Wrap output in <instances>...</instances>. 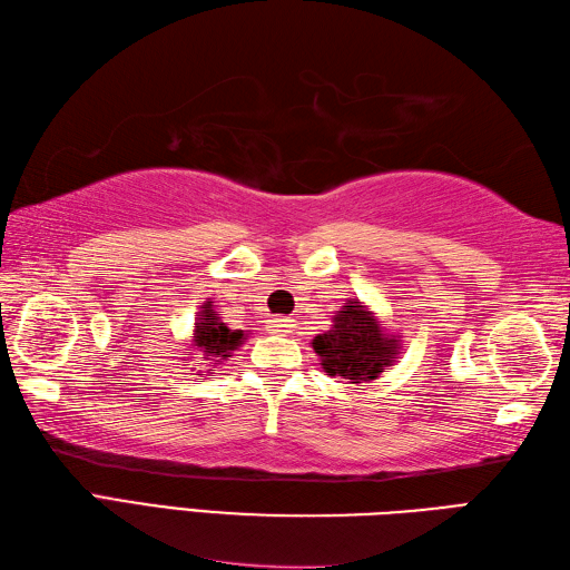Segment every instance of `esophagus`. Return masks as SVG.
<instances>
[{
	"label": "esophagus",
	"mask_w": 570,
	"mask_h": 570,
	"mask_svg": "<svg viewBox=\"0 0 570 570\" xmlns=\"http://www.w3.org/2000/svg\"><path fill=\"white\" fill-rule=\"evenodd\" d=\"M293 318H287V316H273V318H268V331L271 333H289L293 331Z\"/></svg>",
	"instance_id": "1"
}]
</instances>
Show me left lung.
<instances>
[{"label":"left lung","mask_w":570,"mask_h":570,"mask_svg":"<svg viewBox=\"0 0 570 570\" xmlns=\"http://www.w3.org/2000/svg\"><path fill=\"white\" fill-rule=\"evenodd\" d=\"M312 348L331 377L363 384L377 380L394 363L401 345L363 302L345 299L333 316V326L318 333Z\"/></svg>","instance_id":"left-lung-1"}]
</instances>
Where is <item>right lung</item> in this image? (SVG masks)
I'll return each mask as SVG.
<instances>
[{"instance_id": "right-lung-1", "label": "right lung", "mask_w": 570, "mask_h": 570, "mask_svg": "<svg viewBox=\"0 0 570 570\" xmlns=\"http://www.w3.org/2000/svg\"><path fill=\"white\" fill-rule=\"evenodd\" d=\"M244 338L246 333L242 328H229L215 312V304L205 302L198 312L196 328H193L190 348L193 355H200L205 363L219 365L222 360L232 357V353L239 348Z\"/></svg>"}]
</instances>
